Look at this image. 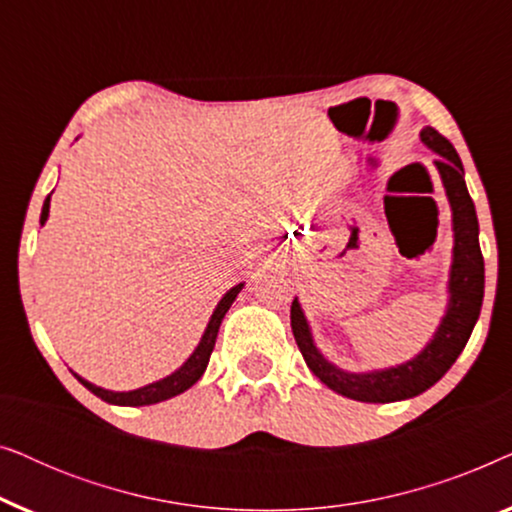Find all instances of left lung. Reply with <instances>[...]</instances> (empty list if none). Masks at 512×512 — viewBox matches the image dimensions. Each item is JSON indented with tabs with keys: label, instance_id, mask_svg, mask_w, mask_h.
<instances>
[{
	"label": "left lung",
	"instance_id": "obj_1",
	"mask_svg": "<svg viewBox=\"0 0 512 512\" xmlns=\"http://www.w3.org/2000/svg\"><path fill=\"white\" fill-rule=\"evenodd\" d=\"M419 137L440 156L436 160V167L440 179H443L447 200H450L454 230L450 284H447L450 300H447L445 317L440 321L438 331L433 333L429 345L415 359L405 361L401 366L370 370V373H347V370L333 366L319 352L312 340L310 324H307L305 314L300 310L298 298L291 303L293 338L298 342L307 368L335 394L354 398V401L361 403H394L431 389L452 368L457 356L464 352L475 321L480 317L482 296H485V261H482L478 240V214H475V205L471 195H468L464 165H461L459 153L454 151L450 139H445L436 128L426 125L419 132Z\"/></svg>",
	"mask_w": 512,
	"mask_h": 512
}]
</instances>
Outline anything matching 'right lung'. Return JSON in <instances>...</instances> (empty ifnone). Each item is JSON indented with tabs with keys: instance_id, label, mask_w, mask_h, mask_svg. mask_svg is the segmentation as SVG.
<instances>
[{
	"instance_id": "obj_1",
	"label": "right lung",
	"mask_w": 512,
	"mask_h": 512,
	"mask_svg": "<svg viewBox=\"0 0 512 512\" xmlns=\"http://www.w3.org/2000/svg\"><path fill=\"white\" fill-rule=\"evenodd\" d=\"M48 209H51V195H48L46 202H44V209H41V219H39L41 226H44L46 219H48ZM242 286L244 284L233 286V289H230L226 296L219 300V305H216V310L212 314V319H209L205 333H202L200 345L195 347V352L191 356H188L184 366H181L179 370H174L172 375L163 377V380L146 384V387L135 389V391H109V389L95 387V384L83 380V377H79L76 373H74V377L88 391H93L97 398H102V401H107L111 405H130V408H137V405H153V403L167 401V398H172V396L184 394V391L191 389L193 384L200 380L202 373H205L209 356H212V349L216 345V335H219L221 321H223V317H226V312L230 310V305H233L237 293L242 291Z\"/></svg>"
}]
</instances>
